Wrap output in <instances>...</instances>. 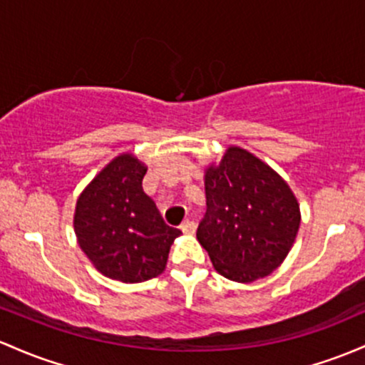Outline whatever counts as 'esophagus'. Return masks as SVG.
Returning a JSON list of instances; mask_svg holds the SVG:
<instances>
[{"instance_id":"34e87169","label":"esophagus","mask_w":365,"mask_h":365,"mask_svg":"<svg viewBox=\"0 0 365 365\" xmlns=\"http://www.w3.org/2000/svg\"><path fill=\"white\" fill-rule=\"evenodd\" d=\"M195 222L194 220H185V222L182 223V225H180V228H182V232L183 234H192V232H195Z\"/></svg>"}]
</instances>
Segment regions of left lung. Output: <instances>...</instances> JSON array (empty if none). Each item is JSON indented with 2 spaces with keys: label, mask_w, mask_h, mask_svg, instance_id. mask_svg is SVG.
<instances>
[{
  "label": "left lung",
  "mask_w": 365,
  "mask_h": 365,
  "mask_svg": "<svg viewBox=\"0 0 365 365\" xmlns=\"http://www.w3.org/2000/svg\"><path fill=\"white\" fill-rule=\"evenodd\" d=\"M207 210L197 239L218 274L235 282L267 277L284 262L299 228L289 185L241 147L206 171Z\"/></svg>",
  "instance_id": "obj_1"
}]
</instances>
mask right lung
<instances>
[{"instance_id": "add662e5", "label": "right lung", "mask_w": 365, "mask_h": 365, "mask_svg": "<svg viewBox=\"0 0 365 365\" xmlns=\"http://www.w3.org/2000/svg\"><path fill=\"white\" fill-rule=\"evenodd\" d=\"M147 168L131 154L95 176L76 204L74 230L90 262L106 277L142 282L158 277L182 232L164 223L142 189Z\"/></svg>"}]
</instances>
